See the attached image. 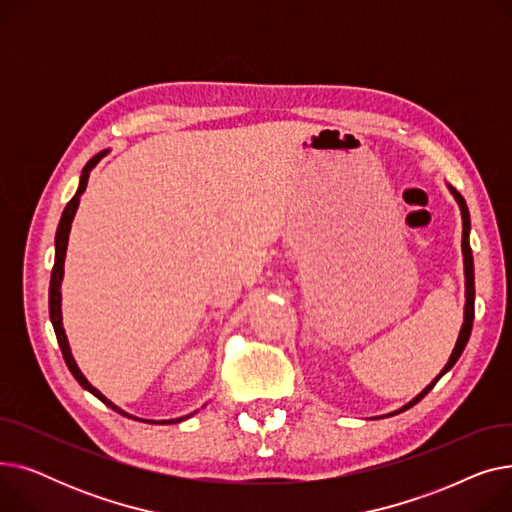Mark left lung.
Here are the masks:
<instances>
[{"label":"left lung","instance_id":"1","mask_svg":"<svg viewBox=\"0 0 512 512\" xmlns=\"http://www.w3.org/2000/svg\"><path fill=\"white\" fill-rule=\"evenodd\" d=\"M450 191H452V195H454V199L459 201V207H461V213H463V257H465V297H467V303H465V321H463V328H461V334H459V340H456V346H454V351H452V355H450V359H448V363H446V367L440 371V375L438 378L429 384L421 394H417L409 405H405L402 407L400 411H396V413H390V415H398V413H402V411H407V409H411L413 405H417V402L432 390L436 384H438V380L442 378V375L446 373V371H450L452 367H454V363L459 361V357L463 355V351H465V346H467V342H469V336H471V328H473V317H475V274H473V253H471V245H469V230H471V220H469V209H467V203H465V199L461 197V193H456L454 188L450 186Z\"/></svg>","mask_w":512,"mask_h":512}]
</instances>
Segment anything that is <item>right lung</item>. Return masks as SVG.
I'll use <instances>...</instances> for the list:
<instances>
[{
  "instance_id": "right-lung-1",
  "label": "right lung",
  "mask_w": 512,
  "mask_h": 512,
  "mask_svg": "<svg viewBox=\"0 0 512 512\" xmlns=\"http://www.w3.org/2000/svg\"><path fill=\"white\" fill-rule=\"evenodd\" d=\"M105 155V151L97 153L93 159L87 161V166L83 168V174H80V184H78V191L76 195L68 201L64 213H62V220H60V226H58V232H56V261H53V270H51V282H49V317H51V324H53V330H56V338H58V344L62 348V355H64V361L68 365V369L72 371V375L76 378V382L83 386L85 390H89L91 394H95L101 402H105L107 407L126 415L122 409H118L114 402L107 400L97 388H93L83 373H80L72 353H70V344H68V338H66V332H64V326H62V292H60V286H62V278H64V259H66V247H68V234H70V226H72V220H74V213L78 209V203H80V195L85 193L87 188V182H89V172L97 166V161ZM193 415V413H191ZM191 415L186 417H178V419H168V421H147V423H180L184 419H188ZM130 417V415H126ZM134 419V417H130Z\"/></svg>"
}]
</instances>
